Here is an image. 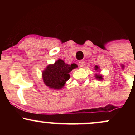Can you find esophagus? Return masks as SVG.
<instances>
[{
	"mask_svg": "<svg viewBox=\"0 0 135 135\" xmlns=\"http://www.w3.org/2000/svg\"><path fill=\"white\" fill-rule=\"evenodd\" d=\"M79 65L80 67L83 68L85 65V61L84 60H80V61H79Z\"/></svg>",
	"mask_w": 135,
	"mask_h": 135,
	"instance_id": "34e87169",
	"label": "esophagus"
}]
</instances>
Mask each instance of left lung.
Segmentation results:
<instances>
[{"label":"left lung","instance_id":"left-lung-1","mask_svg":"<svg viewBox=\"0 0 135 135\" xmlns=\"http://www.w3.org/2000/svg\"><path fill=\"white\" fill-rule=\"evenodd\" d=\"M94 69L95 70V71H97V73H95V74H94V77H95V78L97 79V80H103V75H102V74H100V73H99V72H100V66L95 65V66H94Z\"/></svg>","mask_w":135,"mask_h":135}]
</instances>
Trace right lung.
Masks as SVG:
<instances>
[{
  "mask_svg": "<svg viewBox=\"0 0 135 135\" xmlns=\"http://www.w3.org/2000/svg\"><path fill=\"white\" fill-rule=\"evenodd\" d=\"M75 65H69L61 59L55 63L49 64L42 72L43 82L47 87L54 90H59L65 86L70 79L69 73L75 69Z\"/></svg>",
  "mask_w": 135,
  "mask_h": 135,
  "instance_id": "1",
  "label": "right lung"
}]
</instances>
